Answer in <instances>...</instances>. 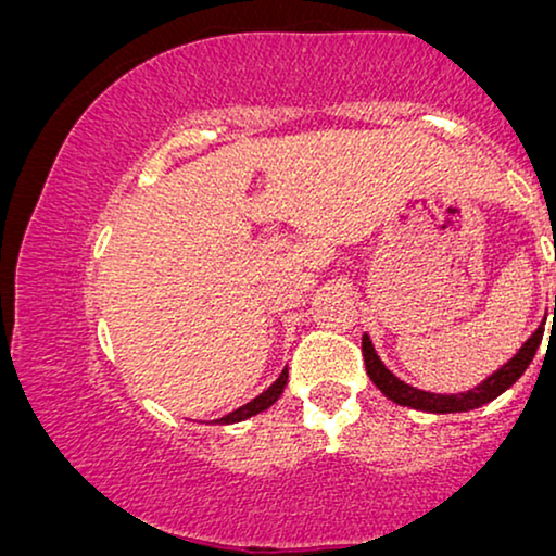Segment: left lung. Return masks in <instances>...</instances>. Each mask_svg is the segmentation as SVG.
<instances>
[{"label": "left lung", "mask_w": 556, "mask_h": 556, "mask_svg": "<svg viewBox=\"0 0 556 556\" xmlns=\"http://www.w3.org/2000/svg\"><path fill=\"white\" fill-rule=\"evenodd\" d=\"M556 302V296H554ZM556 307V304H554ZM544 338V323L531 332V338L523 342L509 363H504L496 372H491L486 380H481L479 386L466 390V393H453V395H441V393H428V390L413 388L408 382H403L397 375H393L382 363L380 355L375 353L370 334H363V357H365V370L370 375V380L375 382V388L380 390L388 401H393L397 405H405V408L413 410H424V413H466V410H476L481 405H486L491 401H496L498 395L506 393L516 380L521 378L523 370L531 365L534 359L539 345H542Z\"/></svg>", "instance_id": "1"}]
</instances>
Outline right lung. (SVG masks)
<instances>
[{
	"mask_svg": "<svg viewBox=\"0 0 556 556\" xmlns=\"http://www.w3.org/2000/svg\"><path fill=\"white\" fill-rule=\"evenodd\" d=\"M287 378H289V372H287V367L285 370H281V375L279 378L271 382V386L264 390L262 395H256L254 401H249L247 405H241V408H237V410H231L229 416H224V418H218L216 424H222V426H229V424H239V420H247V418H252V416H256V413H264L267 408H271V405H275L277 401H279V395L285 393V386H287Z\"/></svg>",
	"mask_w": 556,
	"mask_h": 556,
	"instance_id": "obj_1",
	"label": "right lung"
}]
</instances>
